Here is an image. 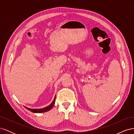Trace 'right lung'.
Returning a JSON list of instances; mask_svg holds the SVG:
<instances>
[{
    "label": "right lung",
    "instance_id": "obj_1",
    "mask_svg": "<svg viewBox=\"0 0 134 134\" xmlns=\"http://www.w3.org/2000/svg\"><path fill=\"white\" fill-rule=\"evenodd\" d=\"M55 98H56V96H55V98L54 100L52 101V103L48 105V106L43 108H28L27 107H25V108L26 109H27L28 110H29L32 112L34 113H43V112H45L47 111H50V109H51V108L54 107V104L55 102Z\"/></svg>",
    "mask_w": 134,
    "mask_h": 134
}]
</instances>
